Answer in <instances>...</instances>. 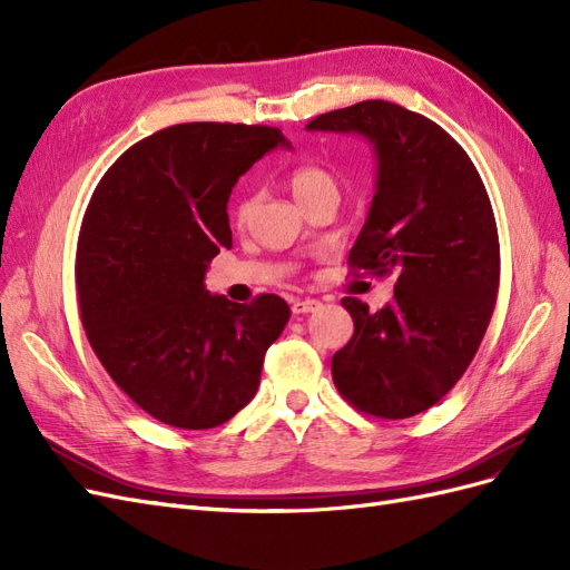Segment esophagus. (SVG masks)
Returning a JSON list of instances; mask_svg holds the SVG:
<instances>
[{
	"label": "esophagus",
	"instance_id": "34e87169",
	"mask_svg": "<svg viewBox=\"0 0 570 570\" xmlns=\"http://www.w3.org/2000/svg\"><path fill=\"white\" fill-rule=\"evenodd\" d=\"M318 308H321V302L312 299V297L292 302V312H295V314H314V312H318Z\"/></svg>",
	"mask_w": 570,
	"mask_h": 570
}]
</instances>
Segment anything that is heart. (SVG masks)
Masks as SVG:
<instances>
[{
    "label": "heart",
    "mask_w": 570,
    "mask_h": 570,
    "mask_svg": "<svg viewBox=\"0 0 570 570\" xmlns=\"http://www.w3.org/2000/svg\"><path fill=\"white\" fill-rule=\"evenodd\" d=\"M287 187L292 189V195H295V199L302 206L312 204L314 199L325 197V195H340L337 176L327 166L314 164V161L297 164L295 168H289ZM252 209H254V197L252 195L245 197V199H239L237 209H235L237 223H247V218L252 216Z\"/></svg>",
    "instance_id": "heart-1"
}]
</instances>
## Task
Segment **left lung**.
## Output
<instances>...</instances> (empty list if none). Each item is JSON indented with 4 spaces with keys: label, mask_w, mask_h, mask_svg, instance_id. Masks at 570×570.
<instances>
[{
    "label": "left lung",
    "mask_w": 570,
    "mask_h": 570,
    "mask_svg": "<svg viewBox=\"0 0 570 570\" xmlns=\"http://www.w3.org/2000/svg\"><path fill=\"white\" fill-rule=\"evenodd\" d=\"M306 128L373 145L377 189L350 268L396 278L394 299L377 312L342 299L354 335L333 356L335 387L368 416H416L459 383L494 312L499 237L488 189L450 132L392 101H358Z\"/></svg>",
    "instance_id": "1"
}]
</instances>
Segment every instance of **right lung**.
Masks as SVG:
<instances>
[{"mask_svg":"<svg viewBox=\"0 0 570 570\" xmlns=\"http://www.w3.org/2000/svg\"><path fill=\"white\" fill-rule=\"evenodd\" d=\"M285 145L281 128L180 124L120 154L95 187L76 252L80 321L111 381L157 421L209 430L252 402L289 321L278 295L212 297L204 275L233 247L237 178Z\"/></svg>","mask_w":570,"mask_h":570,"instance_id":"1","label":"right lung"}]
</instances>
